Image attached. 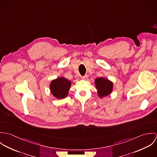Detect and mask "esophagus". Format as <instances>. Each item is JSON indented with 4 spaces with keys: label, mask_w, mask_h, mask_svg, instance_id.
Wrapping results in <instances>:
<instances>
[{
    "label": "esophagus",
    "mask_w": 157,
    "mask_h": 157,
    "mask_svg": "<svg viewBox=\"0 0 157 157\" xmlns=\"http://www.w3.org/2000/svg\"><path fill=\"white\" fill-rule=\"evenodd\" d=\"M82 78L83 79V80H88V75H84V76H82Z\"/></svg>",
    "instance_id": "1"
}]
</instances>
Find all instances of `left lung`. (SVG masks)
<instances>
[{
    "label": "left lung",
    "mask_w": 157,
    "mask_h": 157,
    "mask_svg": "<svg viewBox=\"0 0 157 157\" xmlns=\"http://www.w3.org/2000/svg\"><path fill=\"white\" fill-rule=\"evenodd\" d=\"M95 85L97 90L98 96L102 98L111 94L113 90V83L105 77H98L95 79Z\"/></svg>",
    "instance_id": "obj_1"
}]
</instances>
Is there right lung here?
I'll return each instance as SVG.
<instances>
[{"label":"right lung","mask_w":157,"mask_h":157,"mask_svg":"<svg viewBox=\"0 0 157 157\" xmlns=\"http://www.w3.org/2000/svg\"><path fill=\"white\" fill-rule=\"evenodd\" d=\"M71 86V82L67 78L60 77L51 81L49 90L52 95L57 99H63L67 97Z\"/></svg>","instance_id":"add662e5"}]
</instances>
